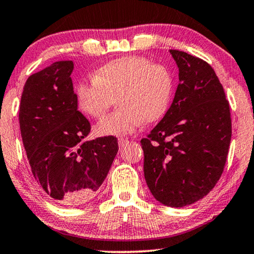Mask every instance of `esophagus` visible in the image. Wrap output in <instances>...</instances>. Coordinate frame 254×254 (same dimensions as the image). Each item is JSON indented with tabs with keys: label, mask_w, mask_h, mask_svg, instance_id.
Segmentation results:
<instances>
[{
	"label": "esophagus",
	"mask_w": 254,
	"mask_h": 254,
	"mask_svg": "<svg viewBox=\"0 0 254 254\" xmlns=\"http://www.w3.org/2000/svg\"><path fill=\"white\" fill-rule=\"evenodd\" d=\"M118 143H119V147H120V148H124L125 145H127L128 143H129V141H128L127 138H123V137H120L119 140H118Z\"/></svg>",
	"instance_id": "obj_1"
}]
</instances>
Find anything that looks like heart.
Segmentation results:
<instances>
[{"label":"heart","mask_w":254,"mask_h":254,"mask_svg":"<svg viewBox=\"0 0 254 254\" xmlns=\"http://www.w3.org/2000/svg\"><path fill=\"white\" fill-rule=\"evenodd\" d=\"M173 79L165 65L129 55L102 65L91 81L76 86L78 109L93 119H100L117 98L116 112L97 125L99 135H127L142 123L161 119L169 109Z\"/></svg>","instance_id":"obj_1"}]
</instances>
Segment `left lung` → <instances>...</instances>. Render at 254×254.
<instances>
[{
  "mask_svg": "<svg viewBox=\"0 0 254 254\" xmlns=\"http://www.w3.org/2000/svg\"><path fill=\"white\" fill-rule=\"evenodd\" d=\"M170 53L179 68V84L168 112L141 145L151 194L164 206L180 208L206 196L221 178L231 118L214 69L185 52Z\"/></svg>",
  "mask_w": 254,
  "mask_h": 254,
  "instance_id": "obj_1",
  "label": "left lung"
}]
</instances>
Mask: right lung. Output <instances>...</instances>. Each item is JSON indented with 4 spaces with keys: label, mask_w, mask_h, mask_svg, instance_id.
Listing matches in <instances>:
<instances>
[{
    "label": "right lung",
    "mask_w": 254,
    "mask_h": 254,
    "mask_svg": "<svg viewBox=\"0 0 254 254\" xmlns=\"http://www.w3.org/2000/svg\"><path fill=\"white\" fill-rule=\"evenodd\" d=\"M72 61H58L24 85L19 127L31 171L44 193L62 204L95 195L118 152L114 136L85 141L91 129L77 110Z\"/></svg>",
    "instance_id": "obj_1"
}]
</instances>
